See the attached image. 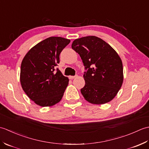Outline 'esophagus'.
Wrapping results in <instances>:
<instances>
[{
	"instance_id": "esophagus-1",
	"label": "esophagus",
	"mask_w": 149,
	"mask_h": 149,
	"mask_svg": "<svg viewBox=\"0 0 149 149\" xmlns=\"http://www.w3.org/2000/svg\"><path fill=\"white\" fill-rule=\"evenodd\" d=\"M77 75H75V76H69V79H75V77H77Z\"/></svg>"
}]
</instances>
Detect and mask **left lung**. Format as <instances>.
<instances>
[{
  "label": "left lung",
  "mask_w": 149,
  "mask_h": 149,
  "mask_svg": "<svg viewBox=\"0 0 149 149\" xmlns=\"http://www.w3.org/2000/svg\"><path fill=\"white\" fill-rule=\"evenodd\" d=\"M72 48L83 60L85 68L84 86L81 92L85 100L93 104H104L112 100L123 81V65L114 49L97 36L75 40Z\"/></svg>",
  "instance_id": "1"
}]
</instances>
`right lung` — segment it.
<instances>
[{
	"instance_id": "obj_1",
	"label": "right lung",
	"mask_w": 149,
	"mask_h": 149,
	"mask_svg": "<svg viewBox=\"0 0 149 149\" xmlns=\"http://www.w3.org/2000/svg\"><path fill=\"white\" fill-rule=\"evenodd\" d=\"M70 40L49 37L32 47L21 63L20 81L22 89L37 105L50 107L61 100L69 79L55 66L59 54Z\"/></svg>"
}]
</instances>
